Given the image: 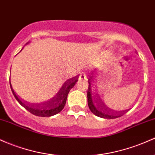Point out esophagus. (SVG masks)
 Segmentation results:
<instances>
[{
    "label": "esophagus",
    "mask_w": 155,
    "mask_h": 155,
    "mask_svg": "<svg viewBox=\"0 0 155 155\" xmlns=\"http://www.w3.org/2000/svg\"><path fill=\"white\" fill-rule=\"evenodd\" d=\"M87 75L85 73H84V74H81L80 75V76H79V79H87Z\"/></svg>",
    "instance_id": "esophagus-1"
}]
</instances>
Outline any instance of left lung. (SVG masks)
I'll return each instance as SVG.
<instances>
[{
	"instance_id": "1",
	"label": "left lung",
	"mask_w": 155,
	"mask_h": 155,
	"mask_svg": "<svg viewBox=\"0 0 155 155\" xmlns=\"http://www.w3.org/2000/svg\"><path fill=\"white\" fill-rule=\"evenodd\" d=\"M94 72H92L91 75L89 76V87H88L87 89V103H88V107H89L91 111L93 113L94 115H96V116L100 117V118H107V119H113L118 118V117L122 116L124 114L127 113L128 110H125V111H115V110H110V108H108L106 105L104 104L102 101H101V99L99 98V96H98V94H96V98H94V100L92 99V96H91V83L93 81V77H94ZM96 104L97 107H96L94 105Z\"/></svg>"
}]
</instances>
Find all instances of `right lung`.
<instances>
[{
    "mask_svg": "<svg viewBox=\"0 0 155 155\" xmlns=\"http://www.w3.org/2000/svg\"><path fill=\"white\" fill-rule=\"evenodd\" d=\"M78 79L77 76L72 78V79H68L64 83V84L61 87L60 91L50 101H46L45 103L42 104H28L24 103L16 96L15 93L13 91L12 87H11L13 95L16 98L17 101L20 104V105L24 107L25 110H28L29 113L33 115H37V116L40 117H50L52 115H56L59 113V112L63 110L64 105H65L66 100H67L68 95L71 91V88L74 87L76 82H77ZM11 86V85H10Z\"/></svg>",
    "mask_w": 155,
    "mask_h": 155,
    "instance_id": "1",
    "label": "right lung"
}]
</instances>
